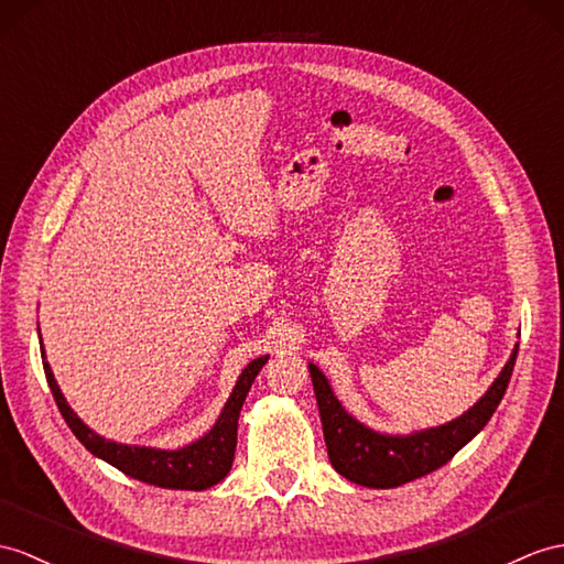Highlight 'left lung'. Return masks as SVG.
Returning a JSON list of instances; mask_svg holds the SVG:
<instances>
[{
	"label": "left lung",
	"instance_id": "8db88e82",
	"mask_svg": "<svg viewBox=\"0 0 564 564\" xmlns=\"http://www.w3.org/2000/svg\"><path fill=\"white\" fill-rule=\"evenodd\" d=\"M517 351L519 345L514 347L510 361L500 370L496 382L469 411H464L455 421L437 425V429H425L411 435L376 433L356 421L339 404L321 368L308 364L327 457L333 462L335 471L349 478L351 484L366 488H397L441 469L474 435L484 431V425L496 414L502 394L510 386Z\"/></svg>",
	"mask_w": 564,
	"mask_h": 564
}]
</instances>
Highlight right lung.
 I'll use <instances>...</instances> for the list:
<instances>
[{
  "instance_id": "1",
  "label": "right lung",
  "mask_w": 564,
  "mask_h": 564,
  "mask_svg": "<svg viewBox=\"0 0 564 564\" xmlns=\"http://www.w3.org/2000/svg\"><path fill=\"white\" fill-rule=\"evenodd\" d=\"M43 354V368L50 382L54 402H57L62 416L68 429L78 437L90 455L105 459L107 464L117 466L121 474H127L143 484L158 488H174V490H205L223 480L235 462L237 449V425L246 394H249L258 370L268 364V356L253 359L241 370L235 390L223 409V414L215 421L213 429L182 449H158V447H139V445H121L115 441H105L102 435L90 431L80 421L74 409L66 404L64 394L54 380L52 368L45 359V347H40Z\"/></svg>"
}]
</instances>
